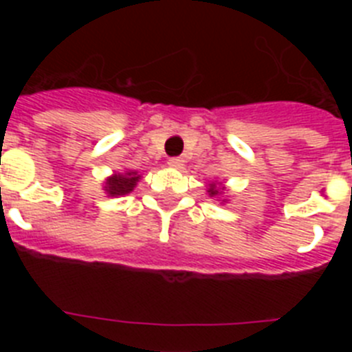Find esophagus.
<instances>
[{
  "instance_id": "obj_1",
  "label": "esophagus",
  "mask_w": 352,
  "mask_h": 352,
  "mask_svg": "<svg viewBox=\"0 0 352 352\" xmlns=\"http://www.w3.org/2000/svg\"><path fill=\"white\" fill-rule=\"evenodd\" d=\"M167 164H169V167H174V169H183V166H185V162H183L179 157L169 158V160H167Z\"/></svg>"
}]
</instances>
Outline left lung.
Masks as SVG:
<instances>
[{
    "label": "left lung",
    "mask_w": 352,
    "mask_h": 352,
    "mask_svg": "<svg viewBox=\"0 0 352 352\" xmlns=\"http://www.w3.org/2000/svg\"><path fill=\"white\" fill-rule=\"evenodd\" d=\"M222 192H223V186L222 185H214V183H211L210 188H208V194H210V197H219Z\"/></svg>",
    "instance_id": "left-lung-1"
}]
</instances>
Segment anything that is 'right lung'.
<instances>
[{
  "mask_svg": "<svg viewBox=\"0 0 352 352\" xmlns=\"http://www.w3.org/2000/svg\"><path fill=\"white\" fill-rule=\"evenodd\" d=\"M141 179L135 170H126V173H116L113 176H109L105 179L104 190L111 197H118V195H126L135 188L138 182Z\"/></svg>",
  "mask_w": 352,
  "mask_h": 352,
  "instance_id": "add662e5",
  "label": "right lung"
}]
</instances>
